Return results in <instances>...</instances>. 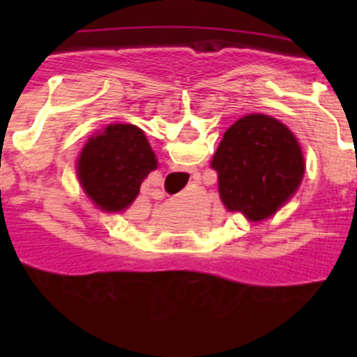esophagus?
<instances>
[{
    "label": "esophagus",
    "instance_id": "esophagus-1",
    "mask_svg": "<svg viewBox=\"0 0 357 357\" xmlns=\"http://www.w3.org/2000/svg\"><path fill=\"white\" fill-rule=\"evenodd\" d=\"M188 173H193V169L191 172H188V169H175V172H168L166 173V182H168L172 188H181V185H184L185 182H188Z\"/></svg>",
    "mask_w": 357,
    "mask_h": 357
}]
</instances>
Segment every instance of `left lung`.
I'll return each instance as SVG.
<instances>
[{"mask_svg": "<svg viewBox=\"0 0 357 357\" xmlns=\"http://www.w3.org/2000/svg\"><path fill=\"white\" fill-rule=\"evenodd\" d=\"M213 168L227 209L259 222L272 216L301 185L304 155L282 123L250 114L223 134Z\"/></svg>", "mask_w": 357, "mask_h": 357, "instance_id": "obj_1", "label": "left lung"}]
</instances>
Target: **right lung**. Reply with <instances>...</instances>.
Masks as SVG:
<instances>
[{
  "mask_svg": "<svg viewBox=\"0 0 357 357\" xmlns=\"http://www.w3.org/2000/svg\"><path fill=\"white\" fill-rule=\"evenodd\" d=\"M157 168L143 130L134 125H110L91 137L78 159L85 193L105 211H123L139 195L144 176Z\"/></svg>",
  "mask_w": 357,
  "mask_h": 357,
  "instance_id": "obj_1",
  "label": "right lung"
}]
</instances>
